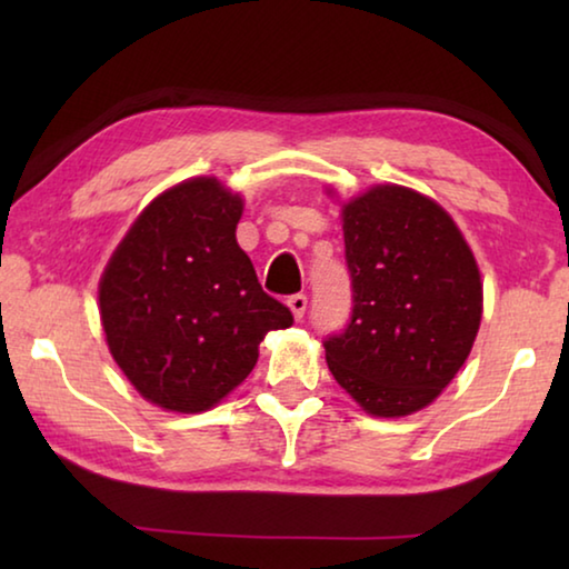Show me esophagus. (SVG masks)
<instances>
[{"mask_svg": "<svg viewBox=\"0 0 569 569\" xmlns=\"http://www.w3.org/2000/svg\"><path fill=\"white\" fill-rule=\"evenodd\" d=\"M306 306H308V298H306L303 293H296V296L288 298V308H291V313H293V319H296V321H301V319H303Z\"/></svg>", "mask_w": 569, "mask_h": 569, "instance_id": "obj_1", "label": "esophagus"}]
</instances>
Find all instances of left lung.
Instances as JSON below:
<instances>
[{"label":"left lung","instance_id":"8db88e82","mask_svg":"<svg viewBox=\"0 0 569 569\" xmlns=\"http://www.w3.org/2000/svg\"><path fill=\"white\" fill-rule=\"evenodd\" d=\"M351 321L323 341L333 379L371 417L429 407L457 377L481 321L475 253L445 208L373 186L341 208Z\"/></svg>","mask_w":569,"mask_h":569}]
</instances>
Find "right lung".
I'll return each mask as SVG.
<instances>
[{
    "mask_svg": "<svg viewBox=\"0 0 569 569\" xmlns=\"http://www.w3.org/2000/svg\"><path fill=\"white\" fill-rule=\"evenodd\" d=\"M240 216L220 180H182L142 210L100 278L112 359L160 409L216 407L253 371L266 333L293 323L238 246Z\"/></svg>",
    "mask_w": 569,
    "mask_h": 569,
    "instance_id": "obj_1",
    "label": "right lung"
}]
</instances>
